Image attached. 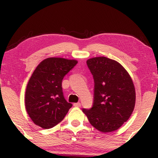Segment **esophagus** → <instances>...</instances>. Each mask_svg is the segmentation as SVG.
<instances>
[{
    "label": "esophagus",
    "instance_id": "obj_1",
    "mask_svg": "<svg viewBox=\"0 0 158 158\" xmlns=\"http://www.w3.org/2000/svg\"><path fill=\"white\" fill-rule=\"evenodd\" d=\"M73 106H74L75 107H80L81 106V103H75L74 104H73Z\"/></svg>",
    "mask_w": 158,
    "mask_h": 158
}]
</instances>
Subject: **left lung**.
Returning a JSON list of instances; mask_svg holds the SVG:
<instances>
[{
	"instance_id": "1",
	"label": "left lung",
	"mask_w": 158,
	"mask_h": 158,
	"mask_svg": "<svg viewBox=\"0 0 158 158\" xmlns=\"http://www.w3.org/2000/svg\"><path fill=\"white\" fill-rule=\"evenodd\" d=\"M94 79V100L83 112L94 128L103 133L119 129L130 117L136 101L132 79L116 60L96 57L87 61Z\"/></svg>"
}]
</instances>
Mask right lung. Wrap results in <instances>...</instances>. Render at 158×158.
I'll list each match as a JSON object with an SVG mask.
<instances>
[{
    "label": "right lung",
    "instance_id": "add662e5",
    "mask_svg": "<svg viewBox=\"0 0 158 158\" xmlns=\"http://www.w3.org/2000/svg\"><path fill=\"white\" fill-rule=\"evenodd\" d=\"M77 63L75 60L49 57L34 70L28 82L24 103L26 111L36 125L50 129L62 121L72 107L63 96L62 81Z\"/></svg>",
    "mask_w": 158,
    "mask_h": 158
}]
</instances>
